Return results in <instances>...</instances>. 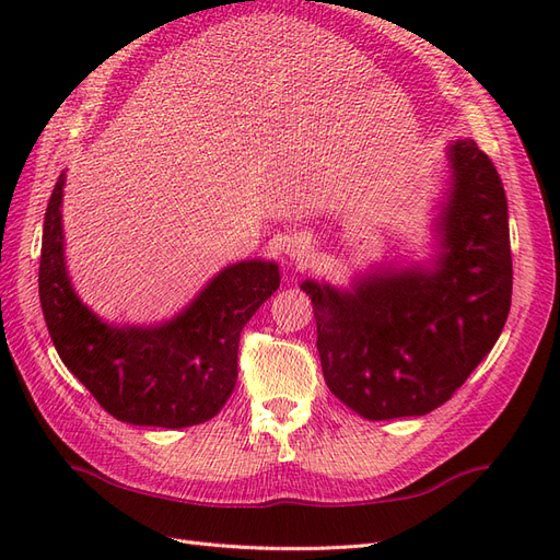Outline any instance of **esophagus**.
Returning <instances> with one entry per match:
<instances>
[{"mask_svg": "<svg viewBox=\"0 0 560 560\" xmlns=\"http://www.w3.org/2000/svg\"><path fill=\"white\" fill-rule=\"evenodd\" d=\"M287 252H290L292 259H296V261H301V264L308 259V247L303 245L301 241H294L290 247H287Z\"/></svg>", "mask_w": 560, "mask_h": 560, "instance_id": "1", "label": "esophagus"}]
</instances>
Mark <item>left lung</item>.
<instances>
[{
	"label": "left lung",
	"mask_w": 560,
	"mask_h": 560,
	"mask_svg": "<svg viewBox=\"0 0 560 560\" xmlns=\"http://www.w3.org/2000/svg\"><path fill=\"white\" fill-rule=\"evenodd\" d=\"M453 182L430 268H393L352 292L306 280L331 393L366 420L425 416L493 350L512 306L502 179L474 140L448 147Z\"/></svg>",
	"instance_id": "left-lung-1"
}]
</instances>
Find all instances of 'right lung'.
<instances>
[{"label":"right lung","instance_id":"right-lung-1","mask_svg":"<svg viewBox=\"0 0 560 560\" xmlns=\"http://www.w3.org/2000/svg\"><path fill=\"white\" fill-rule=\"evenodd\" d=\"M60 175L50 194L39 261V301L62 364L116 420L191 428L214 418L238 378L249 317L280 287L273 261L224 268L186 311L156 327H114L74 294L65 268Z\"/></svg>","mask_w":560,"mask_h":560}]
</instances>
